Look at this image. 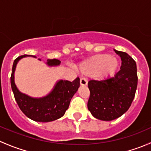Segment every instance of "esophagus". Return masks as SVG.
Listing matches in <instances>:
<instances>
[{
    "label": "esophagus",
    "mask_w": 151,
    "mask_h": 151,
    "mask_svg": "<svg viewBox=\"0 0 151 151\" xmlns=\"http://www.w3.org/2000/svg\"><path fill=\"white\" fill-rule=\"evenodd\" d=\"M80 85H82V86H86L87 84H88V81H87V80L85 78H81L80 79Z\"/></svg>",
    "instance_id": "34e87169"
}]
</instances>
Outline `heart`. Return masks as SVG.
I'll return each mask as SVG.
<instances>
[{
    "label": "heart",
    "instance_id": "heart-1",
    "mask_svg": "<svg viewBox=\"0 0 151 151\" xmlns=\"http://www.w3.org/2000/svg\"><path fill=\"white\" fill-rule=\"evenodd\" d=\"M118 66L119 62L116 58L109 54H101L83 61L77 68L85 75L93 76L99 72L101 77H109L115 74Z\"/></svg>",
    "mask_w": 151,
    "mask_h": 151
}]
</instances>
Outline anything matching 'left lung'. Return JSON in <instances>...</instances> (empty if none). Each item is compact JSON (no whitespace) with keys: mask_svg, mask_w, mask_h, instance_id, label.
<instances>
[{"mask_svg":"<svg viewBox=\"0 0 151 151\" xmlns=\"http://www.w3.org/2000/svg\"><path fill=\"white\" fill-rule=\"evenodd\" d=\"M115 50L121 57V69L114 77L103 80H90L88 110L94 118L109 121L119 118L129 109L137 87L135 60L125 52Z\"/></svg>","mask_w":151,"mask_h":151,"instance_id":"1","label":"left lung"}]
</instances>
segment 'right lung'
<instances>
[{
	"label": "right lung",
	"mask_w": 151,
	"mask_h": 151,
	"mask_svg": "<svg viewBox=\"0 0 151 151\" xmlns=\"http://www.w3.org/2000/svg\"><path fill=\"white\" fill-rule=\"evenodd\" d=\"M36 56L24 55L16 58L12 66L11 85L15 100L22 112L30 119L37 122H50L55 121L64 115L68 109L71 98L80 87V78L74 81L59 80L52 91L42 98H33L21 93L14 83V71L18 61L22 58ZM39 60L41 59L39 58ZM60 61L58 59H48L47 64L50 66H59Z\"/></svg>",
	"instance_id": "1"
}]
</instances>
